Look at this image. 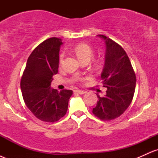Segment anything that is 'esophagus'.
I'll return each mask as SVG.
<instances>
[{"label": "esophagus", "mask_w": 158, "mask_h": 158, "mask_svg": "<svg viewBox=\"0 0 158 158\" xmlns=\"http://www.w3.org/2000/svg\"><path fill=\"white\" fill-rule=\"evenodd\" d=\"M74 93L79 94H84L86 93V91H85V90H74Z\"/></svg>", "instance_id": "1"}]
</instances>
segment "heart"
Here are the masks:
<instances>
[{"label":"heart","instance_id":"1","mask_svg":"<svg viewBox=\"0 0 158 158\" xmlns=\"http://www.w3.org/2000/svg\"><path fill=\"white\" fill-rule=\"evenodd\" d=\"M73 50L81 61L85 60L90 61L94 57L93 49L91 48V47L87 44H78L76 46H74ZM64 52H61L59 57V64L62 63L63 60H64ZM99 64H97V66H99Z\"/></svg>","mask_w":158,"mask_h":158}]
</instances>
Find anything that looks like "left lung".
Wrapping results in <instances>:
<instances>
[{
    "instance_id": "1",
    "label": "left lung",
    "mask_w": 158,
    "mask_h": 158,
    "mask_svg": "<svg viewBox=\"0 0 158 158\" xmlns=\"http://www.w3.org/2000/svg\"><path fill=\"white\" fill-rule=\"evenodd\" d=\"M106 45V61L101 79L107 88L99 97L93 114L102 120H111L124 113L133 99L136 76L129 58L122 47L106 35H98Z\"/></svg>"
}]
</instances>
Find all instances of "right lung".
Wrapping results in <instances>:
<instances>
[{"instance_id":"1","label":"right lung","mask_w":158,"mask_h":158,"mask_svg":"<svg viewBox=\"0 0 158 158\" xmlns=\"http://www.w3.org/2000/svg\"><path fill=\"white\" fill-rule=\"evenodd\" d=\"M61 39L50 38L34 49L27 59L21 79L23 101L41 121L54 123L66 114L71 90L52 89V77L58 73Z\"/></svg>"}]
</instances>
